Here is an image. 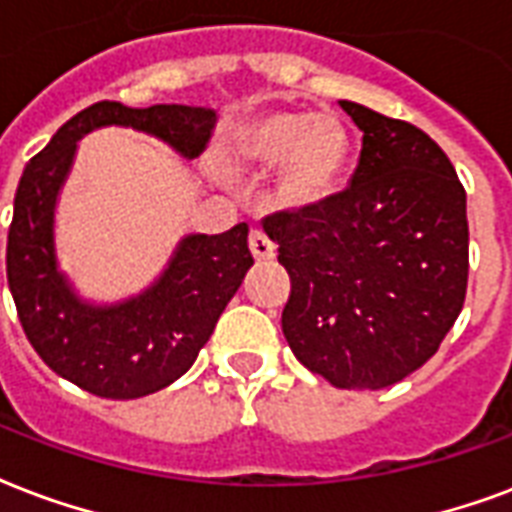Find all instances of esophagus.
Segmentation results:
<instances>
[{
  "label": "esophagus",
  "instance_id": "34e87169",
  "mask_svg": "<svg viewBox=\"0 0 512 512\" xmlns=\"http://www.w3.org/2000/svg\"><path fill=\"white\" fill-rule=\"evenodd\" d=\"M249 249H252L255 260H273V255H276L273 241L268 239V236H265V230L260 228H252V233H249Z\"/></svg>",
  "mask_w": 512,
  "mask_h": 512
}]
</instances>
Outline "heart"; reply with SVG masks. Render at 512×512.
Returning <instances> with one entry per match:
<instances>
[{
    "mask_svg": "<svg viewBox=\"0 0 512 512\" xmlns=\"http://www.w3.org/2000/svg\"><path fill=\"white\" fill-rule=\"evenodd\" d=\"M230 158L244 163L282 161V195L292 206L322 201L341 177L349 134L338 117L308 112H268L230 136Z\"/></svg>",
    "mask_w": 512,
    "mask_h": 512,
    "instance_id": "obj_1",
    "label": "heart"
}]
</instances>
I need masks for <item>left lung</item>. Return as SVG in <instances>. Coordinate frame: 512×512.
<instances>
[{"label":"left lung","mask_w":512,"mask_h":512,"mask_svg":"<svg viewBox=\"0 0 512 512\" xmlns=\"http://www.w3.org/2000/svg\"><path fill=\"white\" fill-rule=\"evenodd\" d=\"M362 131L346 190L265 217L290 273L284 338L338 389H384L440 349L464 306L467 195L421 128L341 101Z\"/></svg>","instance_id":"8db88e82"}]
</instances>
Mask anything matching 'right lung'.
Wrapping results in <instances>:
<instances>
[{"mask_svg": "<svg viewBox=\"0 0 512 512\" xmlns=\"http://www.w3.org/2000/svg\"><path fill=\"white\" fill-rule=\"evenodd\" d=\"M217 112L185 104L126 107L99 101L58 128L34 155L15 190L7 233V284L18 319L42 362L85 392L107 400H136L174 384L212 338L217 319L252 268L239 222L225 233H193L179 241L166 271L144 292L112 306L88 303L56 257V204L77 142L104 126L158 136L185 158L206 150Z\"/></svg>", "mask_w": 512, "mask_h": 512, "instance_id": "1", "label": "right lung"}]
</instances>
